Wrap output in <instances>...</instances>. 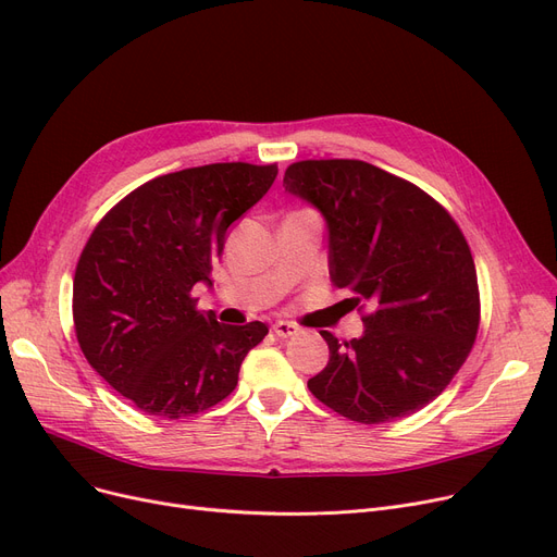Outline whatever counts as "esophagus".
Segmentation results:
<instances>
[{"instance_id": "obj_1", "label": "esophagus", "mask_w": 557, "mask_h": 557, "mask_svg": "<svg viewBox=\"0 0 557 557\" xmlns=\"http://www.w3.org/2000/svg\"><path fill=\"white\" fill-rule=\"evenodd\" d=\"M273 332H275V336H280V338H288V336L298 334V325L288 323V321H277V323H273Z\"/></svg>"}]
</instances>
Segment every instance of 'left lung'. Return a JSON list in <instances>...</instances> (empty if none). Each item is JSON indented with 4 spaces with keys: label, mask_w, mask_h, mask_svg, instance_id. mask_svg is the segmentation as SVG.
Returning <instances> with one entry per match:
<instances>
[{
    "label": "left lung",
    "mask_w": 557,
    "mask_h": 557,
    "mask_svg": "<svg viewBox=\"0 0 557 557\" xmlns=\"http://www.w3.org/2000/svg\"><path fill=\"white\" fill-rule=\"evenodd\" d=\"M284 190L327 225L330 280L369 313L359 338L330 348L307 386L357 423L419 412L465 364L478 334V277L467 238L419 186L355 159L298 161Z\"/></svg>",
    "instance_id": "left-lung-1"
}]
</instances>
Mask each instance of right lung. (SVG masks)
Returning a JSON list of instances; mask_svg holds the SVG:
<instances>
[{
	"instance_id": "obj_1",
	"label": "right lung",
	"mask_w": 557,
	"mask_h": 557,
	"mask_svg": "<svg viewBox=\"0 0 557 557\" xmlns=\"http://www.w3.org/2000/svg\"><path fill=\"white\" fill-rule=\"evenodd\" d=\"M277 165L209 163L161 175L120 200L92 230L72 284L82 352L117 394L161 419L227 398L259 321L223 325L190 292L211 286L230 225L255 207Z\"/></svg>"
}]
</instances>
